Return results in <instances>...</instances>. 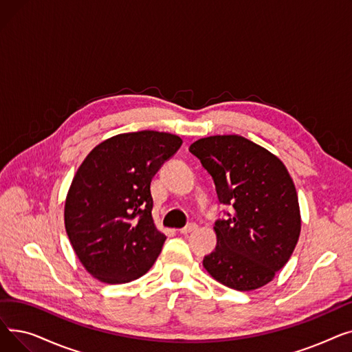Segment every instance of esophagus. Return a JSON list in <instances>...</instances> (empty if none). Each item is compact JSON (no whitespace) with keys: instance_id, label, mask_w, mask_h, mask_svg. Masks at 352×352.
I'll return each instance as SVG.
<instances>
[{"instance_id":"34e87169","label":"esophagus","mask_w":352,"mask_h":352,"mask_svg":"<svg viewBox=\"0 0 352 352\" xmlns=\"http://www.w3.org/2000/svg\"><path fill=\"white\" fill-rule=\"evenodd\" d=\"M195 230H197V226H195V224H188V226H186L184 228H181V230H179V232H181V234H184V235H187V234L194 232Z\"/></svg>"}]
</instances>
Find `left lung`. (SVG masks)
<instances>
[{
	"label": "left lung",
	"mask_w": 352,
	"mask_h": 352,
	"mask_svg": "<svg viewBox=\"0 0 352 352\" xmlns=\"http://www.w3.org/2000/svg\"><path fill=\"white\" fill-rule=\"evenodd\" d=\"M190 151L212 177L219 202L234 208L215 223L217 247L202 265L232 289L264 287L288 263L301 232L298 195L287 166L241 135L201 138Z\"/></svg>",
	"instance_id": "obj_1"
}]
</instances>
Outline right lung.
I'll return each instance as SVG.
<instances>
[{
  "instance_id": "1",
  "label": "right lung",
  "mask_w": 352,
  "mask_h": 352,
  "mask_svg": "<svg viewBox=\"0 0 352 352\" xmlns=\"http://www.w3.org/2000/svg\"><path fill=\"white\" fill-rule=\"evenodd\" d=\"M181 144L168 133L118 134L98 144L74 175L65 230L78 260L98 281L125 284L154 265L166 236L153 219L151 181Z\"/></svg>"
}]
</instances>
